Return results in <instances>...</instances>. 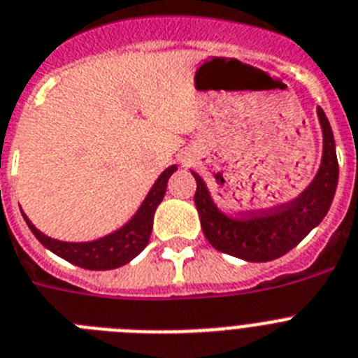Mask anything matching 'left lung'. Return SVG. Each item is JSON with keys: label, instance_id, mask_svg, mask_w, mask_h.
<instances>
[{"label": "left lung", "instance_id": "8db88e82", "mask_svg": "<svg viewBox=\"0 0 358 358\" xmlns=\"http://www.w3.org/2000/svg\"><path fill=\"white\" fill-rule=\"evenodd\" d=\"M317 115L322 128L319 172L306 190L282 206L248 217L226 215L213 203L203 177L192 172L197 182L194 201L199 212L201 228L213 248L243 261L268 262L282 257L320 224L337 190L338 163L331 127L320 106Z\"/></svg>", "mask_w": 358, "mask_h": 358}]
</instances>
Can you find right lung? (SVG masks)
Instances as JSON below:
<instances>
[{"instance_id": "obj_1", "label": "right lung", "mask_w": 358, "mask_h": 358, "mask_svg": "<svg viewBox=\"0 0 358 358\" xmlns=\"http://www.w3.org/2000/svg\"><path fill=\"white\" fill-rule=\"evenodd\" d=\"M176 170L177 164H172L157 177V181L150 188L139 210L134 213V217L127 224L105 237L88 241V243H65V241L52 239L39 231L25 213H23V219L29 224L30 231L36 235V239L52 253L59 255L61 259H65L79 268H85V270H114V268L124 266L127 262L132 261L146 248L150 234H152V226H154V213L166 194L168 179Z\"/></svg>"}]
</instances>
